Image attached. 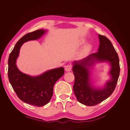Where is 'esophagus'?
<instances>
[{"mask_svg":"<svg viewBox=\"0 0 130 130\" xmlns=\"http://www.w3.org/2000/svg\"><path fill=\"white\" fill-rule=\"evenodd\" d=\"M72 65H68L66 66V67H65V70L66 72H70L72 70Z\"/></svg>","mask_w":130,"mask_h":130,"instance_id":"1","label":"esophagus"}]
</instances>
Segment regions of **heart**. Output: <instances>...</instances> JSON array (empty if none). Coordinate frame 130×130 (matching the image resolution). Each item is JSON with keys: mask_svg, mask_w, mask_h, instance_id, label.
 Segmentation results:
<instances>
[{"mask_svg": "<svg viewBox=\"0 0 130 130\" xmlns=\"http://www.w3.org/2000/svg\"><path fill=\"white\" fill-rule=\"evenodd\" d=\"M84 42V41H82L80 42V44H83ZM92 49V46L90 44H87L85 46H84V48L83 49V51H82V52H83L84 53H88Z\"/></svg>", "mask_w": 130, "mask_h": 130, "instance_id": "b5f03b06", "label": "heart"}]
</instances>
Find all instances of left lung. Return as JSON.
Listing matches in <instances>:
<instances>
[{
	"label": "left lung",
	"mask_w": 130,
	"mask_h": 130,
	"mask_svg": "<svg viewBox=\"0 0 130 130\" xmlns=\"http://www.w3.org/2000/svg\"><path fill=\"white\" fill-rule=\"evenodd\" d=\"M100 45L96 53L73 62L72 70L75 80L73 90L78 101L86 106L98 104L111 95L116 87L119 76L120 66L118 55L107 37L98 35ZM106 62L110 65L109 74L110 79L102 88L92 86L89 79L91 67L95 63Z\"/></svg>",
	"instance_id": "left-lung-1"
}]
</instances>
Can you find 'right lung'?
<instances>
[{"mask_svg": "<svg viewBox=\"0 0 130 130\" xmlns=\"http://www.w3.org/2000/svg\"><path fill=\"white\" fill-rule=\"evenodd\" d=\"M46 31L38 29L23 36L14 46L8 62L9 81L19 98L28 104L38 107L45 105L50 101L53 95V86L64 74V69L60 67L48 70L37 76H30L20 72L16 62L23 43L39 39Z\"/></svg>", "mask_w": 130, "mask_h": 130, "instance_id": "obj_1", "label": "right lung"}]
</instances>
